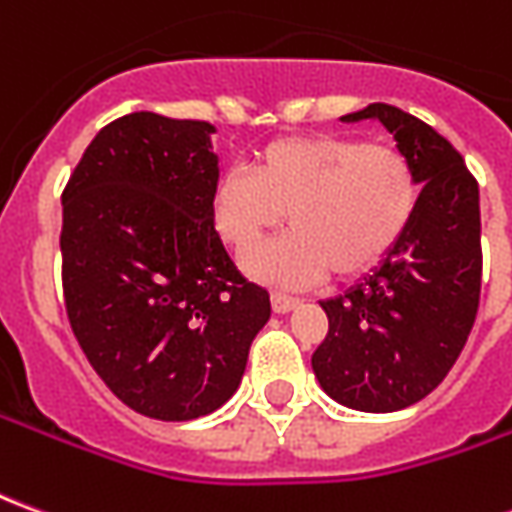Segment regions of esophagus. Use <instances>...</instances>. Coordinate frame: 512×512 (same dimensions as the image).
Wrapping results in <instances>:
<instances>
[{
    "label": "esophagus",
    "instance_id": "obj_1",
    "mask_svg": "<svg viewBox=\"0 0 512 512\" xmlns=\"http://www.w3.org/2000/svg\"><path fill=\"white\" fill-rule=\"evenodd\" d=\"M299 304L301 301L296 299V296H288V293H271V307H274V312H279V315L296 310Z\"/></svg>",
    "mask_w": 512,
    "mask_h": 512
}]
</instances>
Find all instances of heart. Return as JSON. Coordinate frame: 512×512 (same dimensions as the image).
<instances>
[{
	"mask_svg": "<svg viewBox=\"0 0 512 512\" xmlns=\"http://www.w3.org/2000/svg\"><path fill=\"white\" fill-rule=\"evenodd\" d=\"M419 183L395 145L359 136L293 134L255 150L252 175L222 172L211 191L216 233L249 255L285 222L293 233L249 257L257 279L307 288L329 271L359 279L403 241L417 213Z\"/></svg>",
	"mask_w": 512,
	"mask_h": 512,
	"instance_id": "1",
	"label": "heart"
}]
</instances>
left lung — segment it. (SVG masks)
Here are the masks:
<instances>
[{"label": "left lung", "instance_id": "left-lung-1", "mask_svg": "<svg viewBox=\"0 0 512 512\" xmlns=\"http://www.w3.org/2000/svg\"><path fill=\"white\" fill-rule=\"evenodd\" d=\"M414 167L417 213L392 255L337 299L321 301L326 340L312 354L323 392L356 411H400L444 381L480 307V191L455 147L428 123L370 104Z\"/></svg>", "mask_w": 512, "mask_h": 512}]
</instances>
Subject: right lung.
Returning a JSON list of instances; mask_svg holds the SVG:
<instances>
[{"label":"right lung","instance_id":"right-lung-1","mask_svg":"<svg viewBox=\"0 0 512 512\" xmlns=\"http://www.w3.org/2000/svg\"><path fill=\"white\" fill-rule=\"evenodd\" d=\"M211 123L134 112L62 191V290L84 356L128 408L186 422L224 406L271 318L213 227Z\"/></svg>","mask_w":512,"mask_h":512}]
</instances>
